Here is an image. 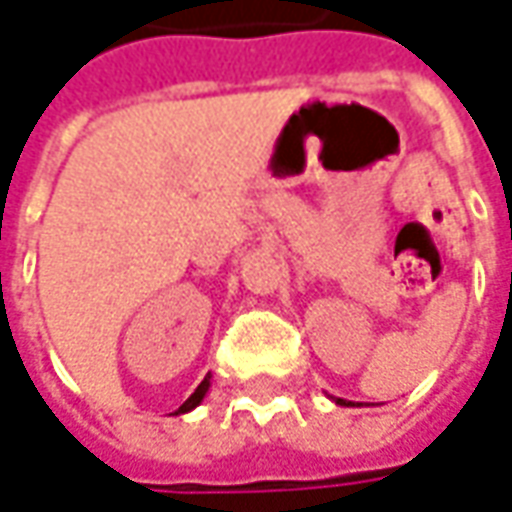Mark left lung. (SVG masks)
Returning <instances> with one entry per match:
<instances>
[{
  "instance_id": "8db88e82",
  "label": "left lung",
  "mask_w": 512,
  "mask_h": 512,
  "mask_svg": "<svg viewBox=\"0 0 512 512\" xmlns=\"http://www.w3.org/2000/svg\"><path fill=\"white\" fill-rule=\"evenodd\" d=\"M336 404H350V402H344V399H336Z\"/></svg>"
}]
</instances>
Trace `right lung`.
<instances>
[{
	"label": "right lung",
	"mask_w": 512,
	"mask_h": 512,
	"mask_svg": "<svg viewBox=\"0 0 512 512\" xmlns=\"http://www.w3.org/2000/svg\"><path fill=\"white\" fill-rule=\"evenodd\" d=\"M207 387H210V376H205V382L199 384V387H196V390H193V393H190V399H187V402L182 404V407H179V410H176V413H187V410H193V407H196V404H199V402H202V399H205Z\"/></svg>",
	"instance_id": "right-lung-1"
}]
</instances>
